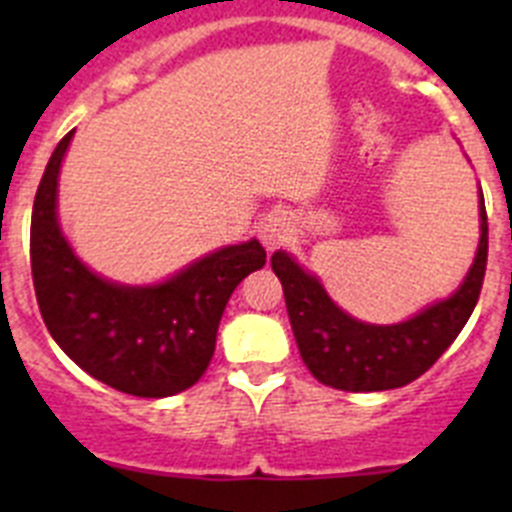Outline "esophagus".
<instances>
[{
  "label": "esophagus",
  "instance_id": "1",
  "mask_svg": "<svg viewBox=\"0 0 512 512\" xmlns=\"http://www.w3.org/2000/svg\"><path fill=\"white\" fill-rule=\"evenodd\" d=\"M292 230H295V225H292V217L287 212H269L266 217H261L256 233H259V241L264 243L266 251H274L292 238Z\"/></svg>",
  "mask_w": 512,
  "mask_h": 512
}]
</instances>
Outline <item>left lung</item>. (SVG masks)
I'll return each instance as SVG.
<instances>
[{
    "label": "left lung",
    "instance_id": "1",
    "mask_svg": "<svg viewBox=\"0 0 512 512\" xmlns=\"http://www.w3.org/2000/svg\"><path fill=\"white\" fill-rule=\"evenodd\" d=\"M487 266V212L479 189V243L467 277L443 300L425 305L408 320L364 323L330 300L312 271L287 251H274L289 323L305 366L318 382L343 392H384L405 387L428 372L467 325Z\"/></svg>",
    "mask_w": 512,
    "mask_h": 512
}]
</instances>
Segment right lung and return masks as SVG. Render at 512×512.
I'll use <instances>...</instances> for the list:
<instances>
[{
	"mask_svg": "<svg viewBox=\"0 0 512 512\" xmlns=\"http://www.w3.org/2000/svg\"><path fill=\"white\" fill-rule=\"evenodd\" d=\"M76 130L45 166L30 223L40 315L89 377L135 397H171L200 382L233 289L266 264L256 238L223 246L153 284L102 277L76 256L58 220V176Z\"/></svg>",
	"mask_w": 512,
	"mask_h": 512,
	"instance_id": "obj_1",
	"label": "right lung"
}]
</instances>
